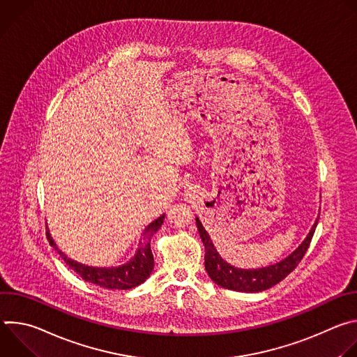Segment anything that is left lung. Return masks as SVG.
<instances>
[{
    "label": "left lung",
    "mask_w": 357,
    "mask_h": 357,
    "mask_svg": "<svg viewBox=\"0 0 357 357\" xmlns=\"http://www.w3.org/2000/svg\"><path fill=\"white\" fill-rule=\"evenodd\" d=\"M318 220H319V216L317 218L314 226L311 227L305 240L284 260L267 267L245 270V268L234 267L220 257V254L218 252L215 244L212 243L209 233L206 231L205 227H203L199 218H196V226H197L200 238L203 241V245H205V268L208 271V275L218 285L231 291H237V292L266 291L274 287L275 284H278L280 281H282L299 264V261L302 260L305 252H307L310 247Z\"/></svg>",
    "instance_id": "8db88e82"
}]
</instances>
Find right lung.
Returning a JSON list of instances; mask_svg holds the SVG:
<instances>
[{"instance_id":"obj_1","label":"right lung","mask_w":357,"mask_h":357,"mask_svg":"<svg viewBox=\"0 0 357 357\" xmlns=\"http://www.w3.org/2000/svg\"><path fill=\"white\" fill-rule=\"evenodd\" d=\"M164 219H165V215H161L158 219L151 222L141 234L134 256L127 263L116 267H94V266L82 264L68 257L62 250L58 248L47 227H46L47 230L46 237L49 244L59 252V256L69 266V268H72L76 274H79L82 280L107 289H131L145 282L146 278L151 275L152 268H154V256H152L149 241L152 236H154L158 231V229L162 226Z\"/></svg>"}]
</instances>
